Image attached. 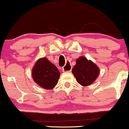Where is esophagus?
<instances>
[{"instance_id":"1","label":"esophagus","mask_w":129,"mask_h":129,"mask_svg":"<svg viewBox=\"0 0 129 129\" xmlns=\"http://www.w3.org/2000/svg\"><path fill=\"white\" fill-rule=\"evenodd\" d=\"M71 70L72 66L68 62V63L63 66V68H62V70H63V72H70Z\"/></svg>"}]
</instances>
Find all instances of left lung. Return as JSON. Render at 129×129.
<instances>
[{
	"instance_id": "8db88e82",
	"label": "left lung",
	"mask_w": 129,
	"mask_h": 129,
	"mask_svg": "<svg viewBox=\"0 0 129 129\" xmlns=\"http://www.w3.org/2000/svg\"><path fill=\"white\" fill-rule=\"evenodd\" d=\"M72 73L79 84L82 86H88L97 78L100 70L92 61L81 56L76 60V64L73 67Z\"/></svg>"
}]
</instances>
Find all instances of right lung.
Here are the masks:
<instances>
[{
    "label": "right lung",
    "instance_id": "right-lung-1",
    "mask_svg": "<svg viewBox=\"0 0 129 129\" xmlns=\"http://www.w3.org/2000/svg\"><path fill=\"white\" fill-rule=\"evenodd\" d=\"M34 81L45 89H52L57 84L60 73L57 68L46 58L39 59L32 72Z\"/></svg>",
    "mask_w": 129,
    "mask_h": 129
}]
</instances>
